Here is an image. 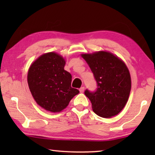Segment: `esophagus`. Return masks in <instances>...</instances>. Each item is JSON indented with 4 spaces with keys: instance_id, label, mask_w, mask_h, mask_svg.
Returning a JSON list of instances; mask_svg holds the SVG:
<instances>
[{
    "instance_id": "obj_1",
    "label": "esophagus",
    "mask_w": 155,
    "mask_h": 155,
    "mask_svg": "<svg viewBox=\"0 0 155 155\" xmlns=\"http://www.w3.org/2000/svg\"><path fill=\"white\" fill-rule=\"evenodd\" d=\"M84 90H85V87H81L79 89V91H80L81 93L84 92Z\"/></svg>"
}]
</instances>
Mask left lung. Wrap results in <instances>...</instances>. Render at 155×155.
I'll return each instance as SVG.
<instances>
[{"label":"left lung","mask_w":155,"mask_h":155,"mask_svg":"<svg viewBox=\"0 0 155 155\" xmlns=\"http://www.w3.org/2000/svg\"><path fill=\"white\" fill-rule=\"evenodd\" d=\"M97 83L95 91H85L94 112L102 117H111L127 104L131 89L130 75L124 62L109 52L82 54Z\"/></svg>","instance_id":"1"}]
</instances>
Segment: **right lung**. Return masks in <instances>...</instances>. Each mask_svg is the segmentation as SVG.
<instances>
[{
	"label": "right lung",
	"instance_id": "right-lung-1",
	"mask_svg": "<svg viewBox=\"0 0 155 155\" xmlns=\"http://www.w3.org/2000/svg\"><path fill=\"white\" fill-rule=\"evenodd\" d=\"M65 64L62 56L51 52L38 57L28 69L27 81L31 94L46 111H61L79 93L71 87L72 75L64 70Z\"/></svg>",
	"mask_w": 155,
	"mask_h": 155
}]
</instances>
